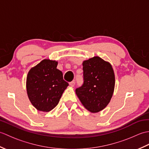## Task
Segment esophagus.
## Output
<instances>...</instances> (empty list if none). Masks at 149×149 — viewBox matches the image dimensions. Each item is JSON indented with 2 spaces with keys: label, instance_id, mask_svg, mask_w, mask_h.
Wrapping results in <instances>:
<instances>
[{
  "label": "esophagus",
  "instance_id": "esophagus-1",
  "mask_svg": "<svg viewBox=\"0 0 149 149\" xmlns=\"http://www.w3.org/2000/svg\"><path fill=\"white\" fill-rule=\"evenodd\" d=\"M69 84L71 86L74 87V86H75V81H72V82H70V83H69Z\"/></svg>",
  "mask_w": 149,
  "mask_h": 149
}]
</instances>
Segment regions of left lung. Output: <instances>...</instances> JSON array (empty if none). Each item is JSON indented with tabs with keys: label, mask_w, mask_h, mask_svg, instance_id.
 Masks as SVG:
<instances>
[{
	"label": "left lung",
	"mask_w": 149,
	"mask_h": 149,
	"mask_svg": "<svg viewBox=\"0 0 149 149\" xmlns=\"http://www.w3.org/2000/svg\"><path fill=\"white\" fill-rule=\"evenodd\" d=\"M83 84L75 93L81 103L91 113L107 106L111 99L115 79L111 65L98 56L83 61Z\"/></svg>",
	"instance_id": "obj_1"
}]
</instances>
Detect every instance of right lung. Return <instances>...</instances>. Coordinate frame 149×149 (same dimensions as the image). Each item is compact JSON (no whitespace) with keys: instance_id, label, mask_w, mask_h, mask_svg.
<instances>
[{"instance_id":"right-lung-1","label":"right lung","mask_w":149,"mask_h":149,"mask_svg":"<svg viewBox=\"0 0 149 149\" xmlns=\"http://www.w3.org/2000/svg\"><path fill=\"white\" fill-rule=\"evenodd\" d=\"M58 62L44 59L27 74V92L33 105L38 111L49 112L58 105L68 83L57 69Z\"/></svg>"}]
</instances>
